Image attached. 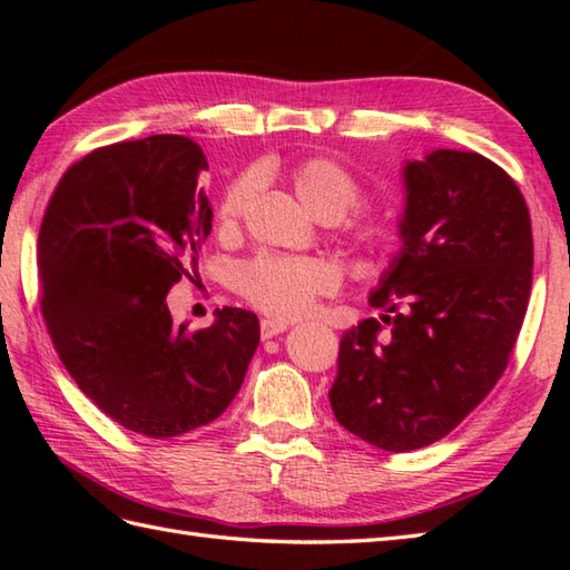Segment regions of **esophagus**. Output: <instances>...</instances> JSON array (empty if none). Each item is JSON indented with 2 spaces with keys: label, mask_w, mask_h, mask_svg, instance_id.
<instances>
[{
  "label": "esophagus",
  "mask_w": 570,
  "mask_h": 570,
  "mask_svg": "<svg viewBox=\"0 0 570 570\" xmlns=\"http://www.w3.org/2000/svg\"><path fill=\"white\" fill-rule=\"evenodd\" d=\"M259 328H262V337H264V341H269V337L282 335V333L288 328V323H284V321H274V318H264Z\"/></svg>",
  "instance_id": "esophagus-1"
}]
</instances>
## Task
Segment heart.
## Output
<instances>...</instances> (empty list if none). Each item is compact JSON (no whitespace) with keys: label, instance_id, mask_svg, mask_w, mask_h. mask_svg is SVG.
<instances>
[{"label":"heart","instance_id":"b5f03b06","mask_svg":"<svg viewBox=\"0 0 570 570\" xmlns=\"http://www.w3.org/2000/svg\"><path fill=\"white\" fill-rule=\"evenodd\" d=\"M292 186L306 208L321 220H341L365 198L360 178L331 156H308L292 168ZM257 190V176L245 171L225 186L215 208V223L223 235H233L245 220ZM353 247L362 259L380 262L396 249L399 229L384 217L365 215L353 227ZM337 284L331 264L308 257L262 254L235 269V288L254 308L272 318H301L328 296Z\"/></svg>","mask_w":570,"mask_h":570}]
</instances>
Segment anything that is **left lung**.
<instances>
[{"label": "left lung", "mask_w": 570, "mask_h": 570, "mask_svg": "<svg viewBox=\"0 0 570 570\" xmlns=\"http://www.w3.org/2000/svg\"><path fill=\"white\" fill-rule=\"evenodd\" d=\"M404 176V247L370 296L384 316L345 333L331 390L337 423L390 453L441 441L500 382L534 266L527 200L502 166L439 149Z\"/></svg>", "instance_id": "left-lung-1"}]
</instances>
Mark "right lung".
<instances>
[{"label":"right lung","instance_id":"right-lung-1","mask_svg":"<svg viewBox=\"0 0 570 570\" xmlns=\"http://www.w3.org/2000/svg\"><path fill=\"white\" fill-rule=\"evenodd\" d=\"M203 149L180 135L107 144L68 166L39 229L46 331L80 392L149 439L215 421L259 345V318L220 308L188 331L166 306L213 229Z\"/></svg>","mask_w":570,"mask_h":570}]
</instances>
